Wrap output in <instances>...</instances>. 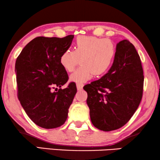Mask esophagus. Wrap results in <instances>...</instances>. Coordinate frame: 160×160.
Returning <instances> with one entry per match:
<instances>
[{
	"mask_svg": "<svg viewBox=\"0 0 160 160\" xmlns=\"http://www.w3.org/2000/svg\"><path fill=\"white\" fill-rule=\"evenodd\" d=\"M83 87H84V84H76V87H77L78 90H82L83 89Z\"/></svg>",
	"mask_w": 160,
	"mask_h": 160,
	"instance_id": "34e87169",
	"label": "esophagus"
}]
</instances>
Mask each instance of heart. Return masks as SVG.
Wrapping results in <instances>:
<instances>
[{
	"mask_svg": "<svg viewBox=\"0 0 160 160\" xmlns=\"http://www.w3.org/2000/svg\"><path fill=\"white\" fill-rule=\"evenodd\" d=\"M117 55V46L109 38L93 36H80L74 42L73 50L66 49L60 56V64L67 72L74 71L78 62L81 66L70 76L71 82L82 84L91 79L93 74L101 76L112 65Z\"/></svg>",
	"mask_w": 160,
	"mask_h": 160,
	"instance_id": "heart-1",
	"label": "heart"
}]
</instances>
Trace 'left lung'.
Masks as SVG:
<instances>
[{"label": "left lung", "instance_id": "left-lung-1", "mask_svg": "<svg viewBox=\"0 0 160 160\" xmlns=\"http://www.w3.org/2000/svg\"><path fill=\"white\" fill-rule=\"evenodd\" d=\"M143 71L132 43H117V55L108 73L85 86L91 122L102 131L117 130L131 119L143 96Z\"/></svg>", "mask_w": 160, "mask_h": 160}]
</instances>
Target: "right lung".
<instances>
[{"label":"right lung","instance_id":"add662e5","mask_svg":"<svg viewBox=\"0 0 160 160\" xmlns=\"http://www.w3.org/2000/svg\"><path fill=\"white\" fill-rule=\"evenodd\" d=\"M74 36L64 38L37 37L22 50L15 63L17 95L30 119L45 129L60 127L77 89L60 64V56L71 47ZM60 88L57 90V87Z\"/></svg>","mask_w":160,"mask_h":160}]
</instances>
